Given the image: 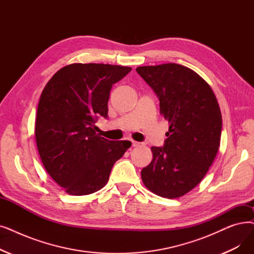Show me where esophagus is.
I'll use <instances>...</instances> for the list:
<instances>
[{"instance_id":"34e87169","label":"esophagus","mask_w":254,"mask_h":254,"mask_svg":"<svg viewBox=\"0 0 254 254\" xmlns=\"http://www.w3.org/2000/svg\"><path fill=\"white\" fill-rule=\"evenodd\" d=\"M131 145H133V147H138V146L142 145V143L137 142V141H131Z\"/></svg>"}]
</instances>
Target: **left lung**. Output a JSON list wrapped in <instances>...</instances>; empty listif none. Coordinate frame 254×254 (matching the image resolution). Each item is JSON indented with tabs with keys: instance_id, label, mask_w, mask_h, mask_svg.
<instances>
[{
	"instance_id": "left-lung-1",
	"label": "left lung",
	"mask_w": 254,
	"mask_h": 254,
	"mask_svg": "<svg viewBox=\"0 0 254 254\" xmlns=\"http://www.w3.org/2000/svg\"><path fill=\"white\" fill-rule=\"evenodd\" d=\"M156 92L168 121L163 147H151L152 161L141 171L146 188L164 198L184 196L199 184L220 146L222 116L214 91L184 65L166 63L136 68Z\"/></svg>"
}]
</instances>
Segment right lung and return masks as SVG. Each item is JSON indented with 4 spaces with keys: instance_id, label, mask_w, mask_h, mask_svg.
<instances>
[{
    "instance_id": "add662e5",
    "label": "right lung",
    "mask_w": 254,
    "mask_h": 254,
    "mask_svg": "<svg viewBox=\"0 0 254 254\" xmlns=\"http://www.w3.org/2000/svg\"><path fill=\"white\" fill-rule=\"evenodd\" d=\"M131 70L111 64L72 63L55 73L37 109L35 138L51 178L69 195H88L106 186L113 165L130 147L96 134L108 117L110 90Z\"/></svg>"
}]
</instances>
